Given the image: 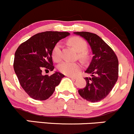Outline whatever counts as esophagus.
Instances as JSON below:
<instances>
[{"mask_svg":"<svg viewBox=\"0 0 134 134\" xmlns=\"http://www.w3.org/2000/svg\"><path fill=\"white\" fill-rule=\"evenodd\" d=\"M67 77H69V78H70L72 80H76V79L77 78V76H67Z\"/></svg>","mask_w":134,"mask_h":134,"instance_id":"34e87169","label":"esophagus"}]
</instances>
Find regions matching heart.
Returning <instances> with one entry per match:
<instances>
[{"label": "heart", "instance_id": "obj_1", "mask_svg": "<svg viewBox=\"0 0 134 134\" xmlns=\"http://www.w3.org/2000/svg\"><path fill=\"white\" fill-rule=\"evenodd\" d=\"M69 43L73 48L78 52L79 58L85 59L87 57V52L86 51L87 44L86 42L81 38L78 36H74L69 39ZM61 43L60 42L56 43L52 50V58L56 62H58L62 60ZM59 71L65 75H74L81 69V65L78 63L70 62H63L58 67Z\"/></svg>", "mask_w": 134, "mask_h": 134}]
</instances>
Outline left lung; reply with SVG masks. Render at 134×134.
Segmentation results:
<instances>
[{"mask_svg":"<svg viewBox=\"0 0 134 134\" xmlns=\"http://www.w3.org/2000/svg\"><path fill=\"white\" fill-rule=\"evenodd\" d=\"M74 33L88 42L94 54L85 71L92 77L84 78L87 84L83 88L78 90L79 94L87 101L98 102L107 96L118 80V57L112 49L96 34L85 31Z\"/></svg>","mask_w":134,"mask_h":134,"instance_id":"8db88e82","label":"left lung"}]
</instances>
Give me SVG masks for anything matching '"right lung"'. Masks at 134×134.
<instances>
[{
  "label": "right lung",
  "mask_w": 134,
  "mask_h": 134,
  "mask_svg": "<svg viewBox=\"0 0 134 134\" xmlns=\"http://www.w3.org/2000/svg\"><path fill=\"white\" fill-rule=\"evenodd\" d=\"M69 35L68 32L39 33L21 43L16 49L14 70L21 87L33 99H48L65 76L58 72L51 76H43L42 72L43 70L53 71L52 50L59 40Z\"/></svg>",
  "instance_id": "right-lung-1"
}]
</instances>
